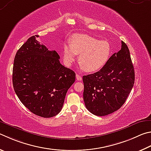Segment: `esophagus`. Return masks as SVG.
I'll list each match as a JSON object with an SVG mask.
<instances>
[{
	"label": "esophagus",
	"mask_w": 151,
	"mask_h": 151,
	"mask_svg": "<svg viewBox=\"0 0 151 151\" xmlns=\"http://www.w3.org/2000/svg\"><path fill=\"white\" fill-rule=\"evenodd\" d=\"M76 80L78 81H81L83 80V78H82V76L81 75H79V74H76Z\"/></svg>",
	"instance_id": "1"
}]
</instances>
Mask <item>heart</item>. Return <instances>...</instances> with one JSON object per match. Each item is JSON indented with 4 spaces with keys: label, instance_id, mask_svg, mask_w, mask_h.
<instances>
[{
    "label": "heart",
    "instance_id": "heart-1",
    "mask_svg": "<svg viewBox=\"0 0 151 151\" xmlns=\"http://www.w3.org/2000/svg\"><path fill=\"white\" fill-rule=\"evenodd\" d=\"M69 45L63 47V59L71 65L79 55L80 67L88 73L101 69L108 61L111 54L110 43L106 40H98L87 34H75L70 37Z\"/></svg>",
    "mask_w": 151,
    "mask_h": 151
}]
</instances>
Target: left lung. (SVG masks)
Segmentation results:
<instances>
[{"label": "left lung", "mask_w": 151, "mask_h": 151, "mask_svg": "<svg viewBox=\"0 0 151 151\" xmlns=\"http://www.w3.org/2000/svg\"><path fill=\"white\" fill-rule=\"evenodd\" d=\"M83 98L88 110L104 116L123 106L135 83V70L127 45L122 41V48L109 57L101 69L83 76Z\"/></svg>", "instance_id": "left-lung-1"}]
</instances>
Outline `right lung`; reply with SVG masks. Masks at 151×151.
<instances>
[{
    "label": "right lung",
    "instance_id": "obj_1",
    "mask_svg": "<svg viewBox=\"0 0 151 151\" xmlns=\"http://www.w3.org/2000/svg\"><path fill=\"white\" fill-rule=\"evenodd\" d=\"M38 37H30L16 53L12 83L21 102L33 114L47 118L61 111L76 75L60 63L55 51L41 45Z\"/></svg>",
    "mask_w": 151,
    "mask_h": 151
}]
</instances>
